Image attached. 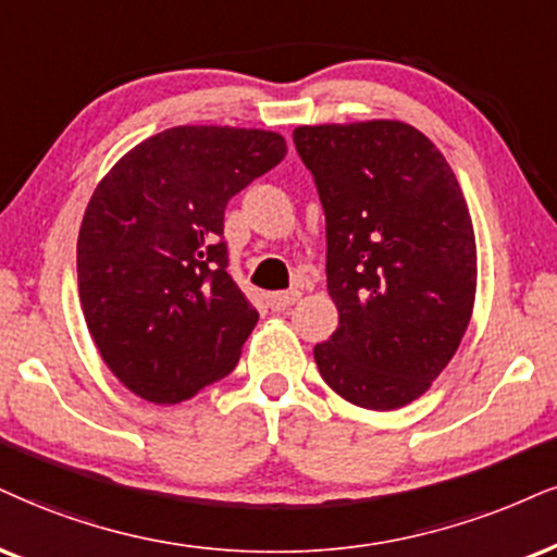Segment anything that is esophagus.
<instances>
[{"label": "esophagus", "mask_w": 557, "mask_h": 557, "mask_svg": "<svg viewBox=\"0 0 557 557\" xmlns=\"http://www.w3.org/2000/svg\"><path fill=\"white\" fill-rule=\"evenodd\" d=\"M299 299V292H276V294H268V307L273 312H284L289 310L294 301Z\"/></svg>", "instance_id": "34e87169"}]
</instances>
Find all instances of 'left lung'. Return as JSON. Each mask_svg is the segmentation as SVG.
Segmentation results:
<instances>
[{"instance_id": "left-lung-1", "label": "left lung", "mask_w": 557, "mask_h": 557, "mask_svg": "<svg viewBox=\"0 0 557 557\" xmlns=\"http://www.w3.org/2000/svg\"><path fill=\"white\" fill-rule=\"evenodd\" d=\"M325 211L338 327L314 361L343 400L395 410L444 372L472 318L478 250L444 154L400 121L294 128Z\"/></svg>"}]
</instances>
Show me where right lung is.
<instances>
[{"label":"right lung","instance_id":"right-lung-1","mask_svg":"<svg viewBox=\"0 0 557 557\" xmlns=\"http://www.w3.org/2000/svg\"><path fill=\"white\" fill-rule=\"evenodd\" d=\"M284 154L273 132L175 126L95 188L77 239L79 301L134 395L173 405L237 367L258 312L226 273L224 209Z\"/></svg>","mask_w":557,"mask_h":557}]
</instances>
